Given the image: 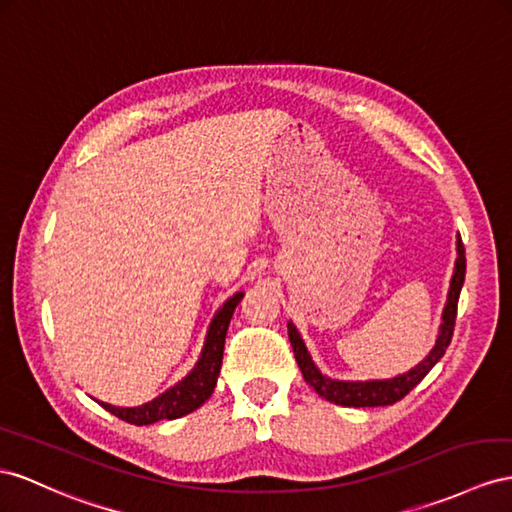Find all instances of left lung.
<instances>
[{
  "label": "left lung",
  "instance_id": "8db88e82",
  "mask_svg": "<svg viewBox=\"0 0 512 512\" xmlns=\"http://www.w3.org/2000/svg\"><path fill=\"white\" fill-rule=\"evenodd\" d=\"M456 264H454V274L450 281V292H448V303H445L443 316H441V326H439V335L437 342L432 346L430 355L417 363L413 370L406 374H400L396 378H387V381H335V378L324 376L316 363H313L311 355L307 352V346L303 342V337L296 331V326L292 322H287V335H290L292 350L300 372H303L305 381L316 389V393L324 400L342 404V406H387L402 400L406 393H409L422 378L435 368V363L445 355L448 350L452 335H454V322H456V307H458V296H461V287L465 283V246L461 235L456 238Z\"/></svg>",
  "mask_w": 512,
  "mask_h": 512
}]
</instances>
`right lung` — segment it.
<instances>
[{
    "label": "right lung",
    "mask_w": 512,
    "mask_h": 512,
    "mask_svg": "<svg viewBox=\"0 0 512 512\" xmlns=\"http://www.w3.org/2000/svg\"><path fill=\"white\" fill-rule=\"evenodd\" d=\"M242 296H244L242 292L233 294L227 303L216 311L212 324H209L201 359L196 361L194 370L183 378L181 383L166 389L162 396H157L155 400L142 406H127L125 409V406H112L108 402H99V400L97 402L112 415L121 417L123 422L136 424V426L155 424L160 422V419H177L199 409V406L205 400H209V396L214 393L218 374H220V365H222V352H225V337H227L229 322Z\"/></svg>",
    "instance_id": "1"
}]
</instances>
